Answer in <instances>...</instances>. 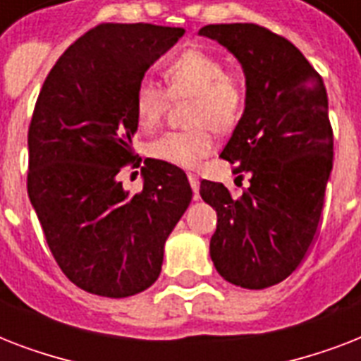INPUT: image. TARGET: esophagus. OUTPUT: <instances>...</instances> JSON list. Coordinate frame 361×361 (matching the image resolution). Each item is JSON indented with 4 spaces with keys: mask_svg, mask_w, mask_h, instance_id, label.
<instances>
[{
    "mask_svg": "<svg viewBox=\"0 0 361 361\" xmlns=\"http://www.w3.org/2000/svg\"><path fill=\"white\" fill-rule=\"evenodd\" d=\"M189 178V183H191V189L192 192H195V198H198V189H200V183H198V178L195 174H189L187 176Z\"/></svg>",
    "mask_w": 361,
    "mask_h": 361,
    "instance_id": "1",
    "label": "esophagus"
}]
</instances>
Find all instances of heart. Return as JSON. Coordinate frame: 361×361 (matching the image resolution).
Here are the masks:
<instances>
[{
  "mask_svg": "<svg viewBox=\"0 0 361 361\" xmlns=\"http://www.w3.org/2000/svg\"><path fill=\"white\" fill-rule=\"evenodd\" d=\"M163 87L153 82H142L135 93V114L142 129H155L164 118L170 97L176 101L191 97L189 123L183 130H169L152 142L149 153L159 161L192 169L214 149V133L231 130L238 123L245 103V90L240 78L225 73L217 56L189 48L178 54L164 67Z\"/></svg>",
  "mask_w": 361,
  "mask_h": 361,
  "instance_id": "obj_1",
  "label": "heart"
}]
</instances>
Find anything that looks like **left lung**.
<instances>
[{"instance_id":"left-lung-1","label":"left lung","mask_w":361,"mask_h":361,"mask_svg":"<svg viewBox=\"0 0 361 361\" xmlns=\"http://www.w3.org/2000/svg\"><path fill=\"white\" fill-rule=\"evenodd\" d=\"M198 35L225 47L245 75V109L221 157L249 187L234 198L200 181L217 212L209 257L225 281L262 290L300 266L319 228L334 164L328 95L303 54L266 27L209 24Z\"/></svg>"}]
</instances>
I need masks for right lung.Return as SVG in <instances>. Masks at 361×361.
Listing matches in <instances>:
<instances>
[{
  "mask_svg": "<svg viewBox=\"0 0 361 361\" xmlns=\"http://www.w3.org/2000/svg\"><path fill=\"white\" fill-rule=\"evenodd\" d=\"M185 33L153 24H101L56 61L27 133V195L56 262L82 290L127 298L157 281L164 243L192 198L185 172L144 169L142 192L118 172L135 159L136 87Z\"/></svg>",
  "mask_w": 361,
  "mask_h": 361,
  "instance_id": "obj_1",
  "label": "right lung"
}]
</instances>
